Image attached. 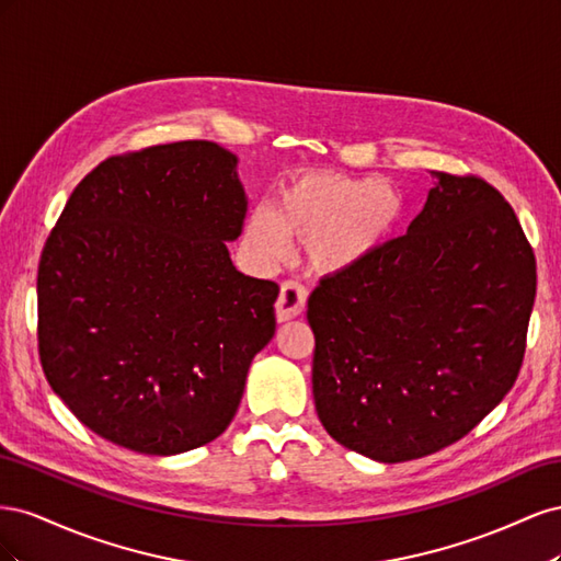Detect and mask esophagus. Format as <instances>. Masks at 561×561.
<instances>
[{
  "instance_id": "1",
  "label": "esophagus",
  "mask_w": 561,
  "mask_h": 561,
  "mask_svg": "<svg viewBox=\"0 0 561 561\" xmlns=\"http://www.w3.org/2000/svg\"><path fill=\"white\" fill-rule=\"evenodd\" d=\"M307 297H309V290L301 283L285 280L280 285V295H278V301H276L278 322L297 318L304 311V307H307Z\"/></svg>"
}]
</instances>
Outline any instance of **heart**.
I'll use <instances>...</instances> for the list:
<instances>
[{
  "label": "heart",
  "instance_id": "b5f03b06",
  "mask_svg": "<svg viewBox=\"0 0 561 561\" xmlns=\"http://www.w3.org/2000/svg\"><path fill=\"white\" fill-rule=\"evenodd\" d=\"M402 215V192L381 178L309 173L285 184L271 208L248 215L243 243L254 260L274 262L285 254L287 236H297L313 268L339 274L379 250Z\"/></svg>",
  "mask_w": 561,
  "mask_h": 561
}]
</instances>
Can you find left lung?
Wrapping results in <instances>:
<instances>
[{
  "label": "left lung",
  "mask_w": 561,
  "mask_h": 561,
  "mask_svg": "<svg viewBox=\"0 0 561 561\" xmlns=\"http://www.w3.org/2000/svg\"><path fill=\"white\" fill-rule=\"evenodd\" d=\"M433 175L404 236L309 297L318 419L381 463L445 449L494 410L519 375L536 297L511 203L478 175Z\"/></svg>",
  "instance_id": "8db88e82"
}]
</instances>
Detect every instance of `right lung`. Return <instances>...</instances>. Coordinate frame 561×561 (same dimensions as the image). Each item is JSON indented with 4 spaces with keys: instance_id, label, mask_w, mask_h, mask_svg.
<instances>
[{
    "instance_id": "obj_1",
    "label": "right lung",
    "mask_w": 561,
    "mask_h": 561,
    "mask_svg": "<svg viewBox=\"0 0 561 561\" xmlns=\"http://www.w3.org/2000/svg\"><path fill=\"white\" fill-rule=\"evenodd\" d=\"M208 140L110 157L50 229L37 271L39 360L54 393L110 443L171 456L222 435L276 332L278 285L225 241L248 198Z\"/></svg>"
}]
</instances>
